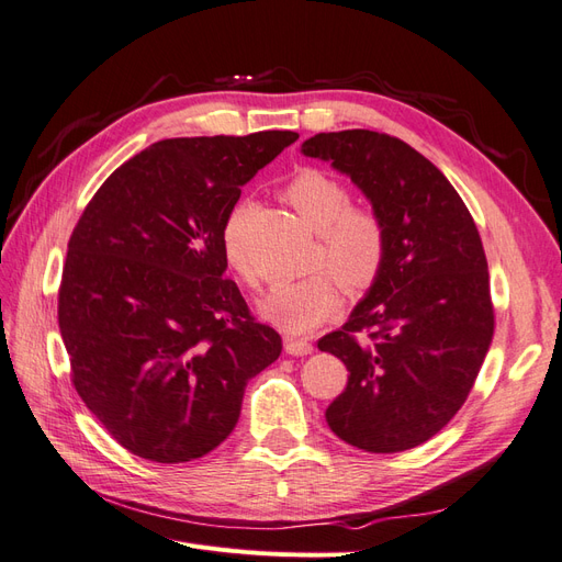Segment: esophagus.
Listing matches in <instances>:
<instances>
[{
  "mask_svg": "<svg viewBox=\"0 0 562 562\" xmlns=\"http://www.w3.org/2000/svg\"><path fill=\"white\" fill-rule=\"evenodd\" d=\"M283 347H285V353H291V356H307L314 351L310 339H297V337H285Z\"/></svg>",
  "mask_w": 562,
  "mask_h": 562,
  "instance_id": "obj_1",
  "label": "esophagus"
}]
</instances>
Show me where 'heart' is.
Returning <instances> with one entry per match:
<instances>
[{"label": "heart", "instance_id": "1", "mask_svg": "<svg viewBox=\"0 0 562 562\" xmlns=\"http://www.w3.org/2000/svg\"><path fill=\"white\" fill-rule=\"evenodd\" d=\"M283 199L316 234L310 269L316 274L300 281L277 283L260 300V314L285 333H312L339 310L337 283L347 293H363L380 277L386 258V225L372 209L353 206L349 187L321 168H300L285 182ZM252 206L239 201L227 211L220 225V248L225 262L248 285L258 288L262 271L248 246Z\"/></svg>", "mask_w": 562, "mask_h": 562}]
</instances>
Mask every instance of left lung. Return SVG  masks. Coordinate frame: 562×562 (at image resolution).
Returning <instances> with one entry per match:
<instances>
[{
  "label": "left lung",
  "instance_id": "8db88e82",
  "mask_svg": "<svg viewBox=\"0 0 562 562\" xmlns=\"http://www.w3.org/2000/svg\"><path fill=\"white\" fill-rule=\"evenodd\" d=\"M302 155L347 173L386 225L380 277L318 339L349 370L328 427L366 452L411 450L464 405L495 333L481 234L450 180L394 135L318 133Z\"/></svg>",
  "mask_w": 562,
  "mask_h": 562
}]
</instances>
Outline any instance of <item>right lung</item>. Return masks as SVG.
Masks as SVG:
<instances>
[{"instance_id": "right-lung-1", "label": "right lung", "mask_w": 562, "mask_h": 562, "mask_svg": "<svg viewBox=\"0 0 562 562\" xmlns=\"http://www.w3.org/2000/svg\"><path fill=\"white\" fill-rule=\"evenodd\" d=\"M293 131L149 145L100 184L67 244L58 326L105 431L149 462L209 454L239 422L281 335L255 321L220 248L241 187Z\"/></svg>"}]
</instances>
